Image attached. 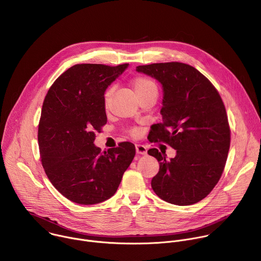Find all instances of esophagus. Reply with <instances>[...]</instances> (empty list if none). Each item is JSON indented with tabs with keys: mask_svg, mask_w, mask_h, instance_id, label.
Masks as SVG:
<instances>
[{
	"mask_svg": "<svg viewBox=\"0 0 261 261\" xmlns=\"http://www.w3.org/2000/svg\"><path fill=\"white\" fill-rule=\"evenodd\" d=\"M136 153L139 155H145L147 153V147L143 144H136Z\"/></svg>",
	"mask_w": 261,
	"mask_h": 261,
	"instance_id": "obj_1",
	"label": "esophagus"
}]
</instances>
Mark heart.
<instances>
[{"label":"heart","instance_id":"b5f03b06","mask_svg":"<svg viewBox=\"0 0 261 261\" xmlns=\"http://www.w3.org/2000/svg\"><path fill=\"white\" fill-rule=\"evenodd\" d=\"M133 89L138 98L141 97L142 95L150 93V92L158 91L156 84L152 80L147 79V77H143V76H139L133 81ZM111 95H113V89L107 90L104 95V103L106 106L108 105V103L110 101Z\"/></svg>","mask_w":261,"mask_h":261}]
</instances>
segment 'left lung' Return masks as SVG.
Returning a JSON list of instances; mask_svg holds the SVG:
<instances>
[{
    "instance_id": "obj_1",
    "label": "left lung",
    "mask_w": 261,
    "mask_h": 261,
    "mask_svg": "<svg viewBox=\"0 0 261 261\" xmlns=\"http://www.w3.org/2000/svg\"><path fill=\"white\" fill-rule=\"evenodd\" d=\"M136 71L157 80L163 89L162 123L152 126L148 137L176 150L170 160L157 148L147 151L160 164L152 188L169 203L194 204L211 193L225 167L230 129L224 103L212 83L190 65L157 63Z\"/></svg>"
}]
</instances>
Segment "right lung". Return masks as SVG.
<instances>
[{
	"mask_svg": "<svg viewBox=\"0 0 261 261\" xmlns=\"http://www.w3.org/2000/svg\"><path fill=\"white\" fill-rule=\"evenodd\" d=\"M77 64L48 90L38 127L42 166L54 187L79 204H95L113 196L135 156L133 143L101 152L95 133L107 122L104 94L128 68Z\"/></svg>",
	"mask_w": 261,
	"mask_h": 261,
	"instance_id": "1",
	"label": "right lung"
}]
</instances>
